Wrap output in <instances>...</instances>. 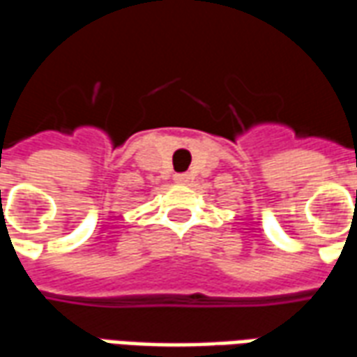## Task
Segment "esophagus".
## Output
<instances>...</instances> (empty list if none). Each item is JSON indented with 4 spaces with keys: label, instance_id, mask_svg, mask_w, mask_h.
<instances>
[{
    "label": "esophagus",
    "instance_id": "34e87169",
    "mask_svg": "<svg viewBox=\"0 0 357 357\" xmlns=\"http://www.w3.org/2000/svg\"><path fill=\"white\" fill-rule=\"evenodd\" d=\"M189 174H176V176H174V181H176V183H187V181H189Z\"/></svg>",
    "mask_w": 357,
    "mask_h": 357
}]
</instances>
